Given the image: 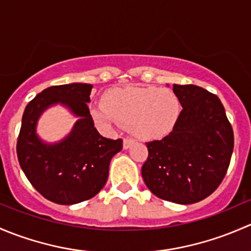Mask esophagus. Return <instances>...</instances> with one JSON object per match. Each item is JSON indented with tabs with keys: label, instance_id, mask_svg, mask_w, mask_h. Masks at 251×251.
<instances>
[{
	"label": "esophagus",
	"instance_id": "obj_1",
	"mask_svg": "<svg viewBox=\"0 0 251 251\" xmlns=\"http://www.w3.org/2000/svg\"><path fill=\"white\" fill-rule=\"evenodd\" d=\"M133 142H135V141H133L132 138H128V137L127 138H124V142H123L124 149H128V148H130V147L133 144Z\"/></svg>",
	"mask_w": 251,
	"mask_h": 251
}]
</instances>
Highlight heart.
<instances>
[{
    "mask_svg": "<svg viewBox=\"0 0 251 251\" xmlns=\"http://www.w3.org/2000/svg\"><path fill=\"white\" fill-rule=\"evenodd\" d=\"M181 113L178 97L170 88L154 86H128L111 90L103 102L91 107L96 124L109 130L128 126L141 140L164 137L173 131Z\"/></svg>",
    "mask_w": 251,
    "mask_h": 251,
    "instance_id": "heart-1",
    "label": "heart"
}]
</instances>
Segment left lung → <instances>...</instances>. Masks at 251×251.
Returning <instances> with one entry per match:
<instances>
[{"label":"left lung","instance_id":"8db88e82","mask_svg":"<svg viewBox=\"0 0 251 251\" xmlns=\"http://www.w3.org/2000/svg\"><path fill=\"white\" fill-rule=\"evenodd\" d=\"M182 110L174 130L147 143L142 177L158 198L193 204L224 179L233 151V130L219 97L199 86L174 85Z\"/></svg>","mask_w":251,"mask_h":251}]
</instances>
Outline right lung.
Instances as JSON below:
<instances>
[{"label":"right lung","instance_id":"right-lung-1","mask_svg":"<svg viewBox=\"0 0 251 251\" xmlns=\"http://www.w3.org/2000/svg\"><path fill=\"white\" fill-rule=\"evenodd\" d=\"M91 83L50 86L25 108L17 154L20 168L40 194L62 205H73L95 197L104 187L113 156L123 149V140L100 135L88 110ZM59 104L78 119L72 131L48 144L37 133V123L50 106Z\"/></svg>","mask_w":251,"mask_h":251}]
</instances>
